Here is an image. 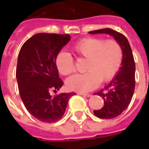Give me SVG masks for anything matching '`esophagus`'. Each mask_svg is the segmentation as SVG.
Masks as SVG:
<instances>
[{
  "label": "esophagus",
  "instance_id": "1",
  "mask_svg": "<svg viewBox=\"0 0 149 149\" xmlns=\"http://www.w3.org/2000/svg\"><path fill=\"white\" fill-rule=\"evenodd\" d=\"M77 94H79V95H81V96H84V97H91V94H88V93H77Z\"/></svg>",
  "mask_w": 149,
  "mask_h": 149
}]
</instances>
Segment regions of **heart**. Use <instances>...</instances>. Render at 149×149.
Returning <instances> with one entry per match:
<instances>
[{
    "label": "heart",
    "mask_w": 149,
    "mask_h": 149,
    "mask_svg": "<svg viewBox=\"0 0 149 149\" xmlns=\"http://www.w3.org/2000/svg\"><path fill=\"white\" fill-rule=\"evenodd\" d=\"M73 50L81 59H86L85 71L67 79L66 86L69 90L80 93L96 88L101 83H108L115 77L121 68L124 51L116 40L89 37L79 40ZM55 65L61 75L68 76L75 71L73 57L69 53L60 52L55 59Z\"/></svg>",
    "instance_id": "obj_1"
}]
</instances>
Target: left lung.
<instances>
[{
    "label": "left lung",
    "mask_w": 149,
    "mask_h": 149,
    "mask_svg": "<svg viewBox=\"0 0 149 149\" xmlns=\"http://www.w3.org/2000/svg\"><path fill=\"white\" fill-rule=\"evenodd\" d=\"M91 34H109L117 40L123 48L124 58L120 71L109 84L97 94L104 101L102 109L94 110L95 116L101 119H112L120 115L131 102L135 90L136 65L132 51L128 39L120 33L111 29H102L88 32Z\"/></svg>",
    "instance_id": "left-lung-1"
}]
</instances>
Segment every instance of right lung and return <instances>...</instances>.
<instances>
[{
    "label": "right lung",
    "mask_w": 149,
    "mask_h": 149,
    "mask_svg": "<svg viewBox=\"0 0 149 149\" xmlns=\"http://www.w3.org/2000/svg\"><path fill=\"white\" fill-rule=\"evenodd\" d=\"M69 40L68 34L37 33L27 40L19 52L16 72L19 93L28 112L40 121H58L74 95L50 94L64 84L55 59Z\"/></svg>",
    "instance_id": "add662e5"
}]
</instances>
